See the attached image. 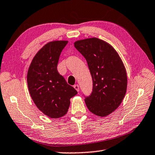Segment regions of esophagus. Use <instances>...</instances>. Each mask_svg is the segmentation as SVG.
Segmentation results:
<instances>
[{
	"mask_svg": "<svg viewBox=\"0 0 155 155\" xmlns=\"http://www.w3.org/2000/svg\"><path fill=\"white\" fill-rule=\"evenodd\" d=\"M74 87L75 88V90H76L78 92L80 91V87H79V85H75L74 86Z\"/></svg>",
	"mask_w": 155,
	"mask_h": 155,
	"instance_id": "34e87169",
	"label": "esophagus"
}]
</instances>
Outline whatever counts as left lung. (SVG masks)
<instances>
[{
    "label": "left lung",
    "instance_id": "obj_1",
    "mask_svg": "<svg viewBox=\"0 0 155 155\" xmlns=\"http://www.w3.org/2000/svg\"><path fill=\"white\" fill-rule=\"evenodd\" d=\"M74 46L86 60L92 77L93 90L85 104L94 114L107 116L118 108L126 94L124 64L111 45L97 38L78 40Z\"/></svg>",
    "mask_w": 155,
    "mask_h": 155
}]
</instances>
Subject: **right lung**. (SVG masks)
<instances>
[{"label":"right lung","instance_id":"right-lung-1","mask_svg":"<svg viewBox=\"0 0 155 155\" xmlns=\"http://www.w3.org/2000/svg\"><path fill=\"white\" fill-rule=\"evenodd\" d=\"M68 42L56 40L45 44L34 57L27 73L34 103L44 115L53 119L66 114L70 99L78 94L57 70L60 54Z\"/></svg>","mask_w":155,"mask_h":155}]
</instances>
